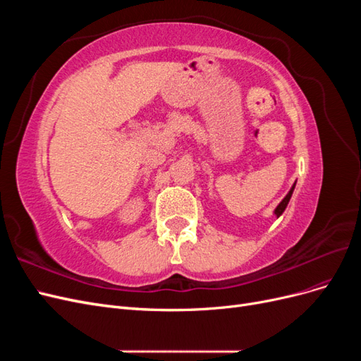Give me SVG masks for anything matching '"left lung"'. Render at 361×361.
<instances>
[{
  "instance_id": "8db88e82",
  "label": "left lung",
  "mask_w": 361,
  "mask_h": 361,
  "mask_svg": "<svg viewBox=\"0 0 361 361\" xmlns=\"http://www.w3.org/2000/svg\"><path fill=\"white\" fill-rule=\"evenodd\" d=\"M295 183H297V182H295ZM295 183L292 185V188L289 190V192L286 194V197L285 199H283L279 204H277V207H276V209H274V215L279 218L283 212H285V209H286V206H288V203H289V200H290V197H292V192H293V190H295Z\"/></svg>"
}]
</instances>
